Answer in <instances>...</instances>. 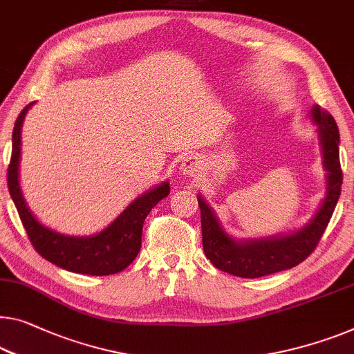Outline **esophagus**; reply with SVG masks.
<instances>
[{"label": "esophagus", "instance_id": "obj_1", "mask_svg": "<svg viewBox=\"0 0 354 354\" xmlns=\"http://www.w3.org/2000/svg\"><path fill=\"white\" fill-rule=\"evenodd\" d=\"M198 171H200V160L197 159V157L189 156L183 160V163H181V173H183V175L191 178V176L197 175Z\"/></svg>", "mask_w": 354, "mask_h": 354}]
</instances>
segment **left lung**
I'll use <instances>...</instances> for the list:
<instances>
[{
    "label": "left lung",
    "instance_id": "8db88e82",
    "mask_svg": "<svg viewBox=\"0 0 354 354\" xmlns=\"http://www.w3.org/2000/svg\"><path fill=\"white\" fill-rule=\"evenodd\" d=\"M310 118L318 125V140L326 171V194L319 208L307 224L289 234L272 235L267 239L239 240L221 225L214 209L197 195L202 214L203 251L211 263L234 277L259 278L288 270L307 259L318 245L334 213L340 197L342 168L339 157L340 135L337 124L328 111L313 104Z\"/></svg>",
    "mask_w": 354,
    "mask_h": 354
}]
</instances>
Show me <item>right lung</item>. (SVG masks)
Instances as JSON below:
<instances>
[{
	"instance_id": "right-lung-1",
	"label": "right lung",
	"mask_w": 354,
	"mask_h": 354,
	"mask_svg": "<svg viewBox=\"0 0 354 354\" xmlns=\"http://www.w3.org/2000/svg\"><path fill=\"white\" fill-rule=\"evenodd\" d=\"M26 104L12 130V157L8 168V186L20 219L39 254L60 268L84 275L103 277L122 272L138 256L143 224L149 211L170 194V183L163 181L136 197L108 227L93 235L73 236L47 227L31 213L19 179L22 125L25 114L33 106Z\"/></svg>"
}]
</instances>
